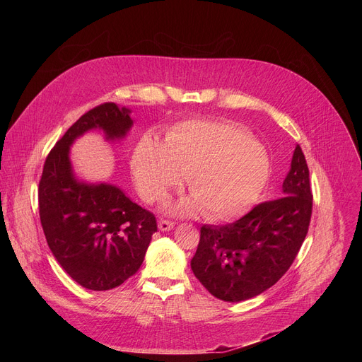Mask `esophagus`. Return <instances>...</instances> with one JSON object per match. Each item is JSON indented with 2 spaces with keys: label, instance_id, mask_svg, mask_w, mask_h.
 I'll return each instance as SVG.
<instances>
[{
  "label": "esophagus",
  "instance_id": "34e87169",
  "mask_svg": "<svg viewBox=\"0 0 362 362\" xmlns=\"http://www.w3.org/2000/svg\"><path fill=\"white\" fill-rule=\"evenodd\" d=\"M158 228H159V230H162V232H168V230H172L173 228H175V223L173 222H170V221H159V223H158Z\"/></svg>",
  "mask_w": 362,
  "mask_h": 362
}]
</instances>
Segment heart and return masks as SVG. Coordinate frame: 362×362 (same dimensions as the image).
Masks as SVG:
<instances>
[{
	"label": "heart",
	"mask_w": 362,
	"mask_h": 362,
	"mask_svg": "<svg viewBox=\"0 0 362 362\" xmlns=\"http://www.w3.org/2000/svg\"><path fill=\"white\" fill-rule=\"evenodd\" d=\"M132 170L140 194L165 200L189 177L192 197L176 203L169 212L225 222L240 218L261 197L271 162L250 133L228 122L189 120L176 124L160 144L150 136L134 147Z\"/></svg>",
	"instance_id": "1"
}]
</instances>
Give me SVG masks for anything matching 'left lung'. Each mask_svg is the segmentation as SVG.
I'll return each mask as SVG.
<instances>
[{"mask_svg": "<svg viewBox=\"0 0 362 362\" xmlns=\"http://www.w3.org/2000/svg\"><path fill=\"white\" fill-rule=\"evenodd\" d=\"M313 214L309 170L299 144L282 183V196L255 206L239 221L200 228L192 271L214 296L240 302L265 292L289 269Z\"/></svg>", "mask_w": 362, "mask_h": 362, "instance_id": "1", "label": "left lung"}]
</instances>
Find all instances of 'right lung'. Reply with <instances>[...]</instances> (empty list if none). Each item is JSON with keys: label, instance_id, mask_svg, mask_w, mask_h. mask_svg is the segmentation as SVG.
Wrapping results in <instances>:
<instances>
[{"label": "right lung", "instance_id": "right-lung-1", "mask_svg": "<svg viewBox=\"0 0 362 362\" xmlns=\"http://www.w3.org/2000/svg\"><path fill=\"white\" fill-rule=\"evenodd\" d=\"M132 110L105 103L83 115L56 143L38 186L41 226L49 250L78 285L109 291L143 264L156 219L113 183L80 179L70 148L97 130L106 141H122L133 127Z\"/></svg>", "mask_w": 362, "mask_h": 362}]
</instances>
